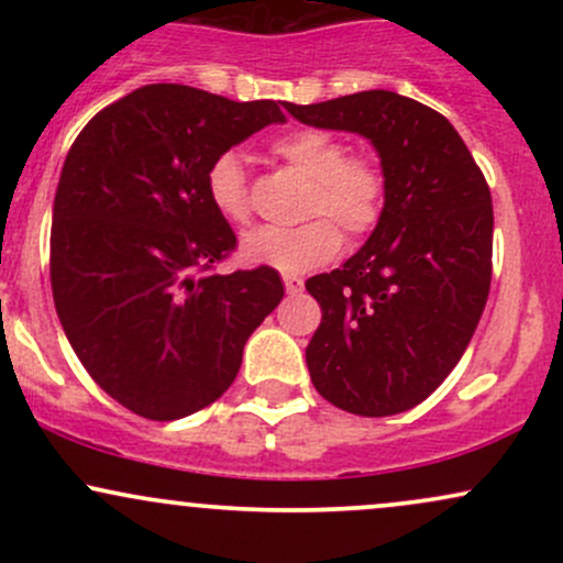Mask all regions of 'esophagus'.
<instances>
[{
	"mask_svg": "<svg viewBox=\"0 0 563 563\" xmlns=\"http://www.w3.org/2000/svg\"><path fill=\"white\" fill-rule=\"evenodd\" d=\"M283 286H286L288 294H299L303 288V280L299 275H283Z\"/></svg>",
	"mask_w": 563,
	"mask_h": 563,
	"instance_id": "obj_1",
	"label": "esophagus"
}]
</instances>
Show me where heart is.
<instances>
[{
  "label": "heart",
  "instance_id": "heart-1",
  "mask_svg": "<svg viewBox=\"0 0 563 563\" xmlns=\"http://www.w3.org/2000/svg\"><path fill=\"white\" fill-rule=\"evenodd\" d=\"M269 151L309 179L299 228H260L245 232L241 256L256 267L301 275L331 262L341 249V231L363 238L384 217L386 172L373 156L346 153V145L325 129L301 126L277 134ZM206 190L211 203L228 222L245 224L251 219L249 177L235 151L222 153L209 164Z\"/></svg>",
  "mask_w": 563,
  "mask_h": 563
}]
</instances>
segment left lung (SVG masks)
<instances>
[{
	"instance_id": "1",
	"label": "left lung",
	"mask_w": 563,
	"mask_h": 563,
	"mask_svg": "<svg viewBox=\"0 0 563 563\" xmlns=\"http://www.w3.org/2000/svg\"><path fill=\"white\" fill-rule=\"evenodd\" d=\"M288 113L357 132L386 172L384 217L341 269L307 290L322 309L307 367L328 402L384 418L423 402L474 335L493 280V196L455 126L386 89Z\"/></svg>"
}]
</instances>
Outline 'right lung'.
Here are the masks:
<instances>
[{
	"label": "right lung",
	"instance_id": "obj_1",
	"mask_svg": "<svg viewBox=\"0 0 563 563\" xmlns=\"http://www.w3.org/2000/svg\"><path fill=\"white\" fill-rule=\"evenodd\" d=\"M277 121L273 100L151 84L70 145L49 235L57 318L97 386L142 418L177 421L222 397L283 299L273 267L214 273L238 238L206 190L211 161Z\"/></svg>",
	"mask_w": 563,
	"mask_h": 563
}]
</instances>
